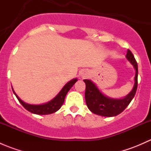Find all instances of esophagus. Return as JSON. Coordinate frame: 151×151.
<instances>
[{
    "label": "esophagus",
    "mask_w": 151,
    "mask_h": 151,
    "mask_svg": "<svg viewBox=\"0 0 151 151\" xmlns=\"http://www.w3.org/2000/svg\"><path fill=\"white\" fill-rule=\"evenodd\" d=\"M81 76H82V77H83V78H85V77H86V76H87L86 73H85V72H83V73H82Z\"/></svg>",
    "instance_id": "1"
}]
</instances>
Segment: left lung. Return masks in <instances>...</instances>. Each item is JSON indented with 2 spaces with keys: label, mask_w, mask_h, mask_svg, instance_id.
I'll return each instance as SVG.
<instances>
[{
  "label": "left lung",
  "mask_w": 151,
  "mask_h": 151,
  "mask_svg": "<svg viewBox=\"0 0 151 151\" xmlns=\"http://www.w3.org/2000/svg\"><path fill=\"white\" fill-rule=\"evenodd\" d=\"M126 58L134 67L136 74L134 77V85L132 91L123 99H112L101 93L96 85L89 80H84L85 83V101L88 109L94 114L104 117H113L119 115L130 104L134 97L137 89L138 66L134 56L132 52L128 50Z\"/></svg>",
  "instance_id": "obj_1"
}]
</instances>
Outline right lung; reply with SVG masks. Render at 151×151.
Instances as JSON below:
<instances>
[{
	"instance_id": "right-lung-1",
	"label": "right lung",
	"mask_w": 151,
	"mask_h": 151,
	"mask_svg": "<svg viewBox=\"0 0 151 151\" xmlns=\"http://www.w3.org/2000/svg\"><path fill=\"white\" fill-rule=\"evenodd\" d=\"M77 81V79H73L71 81L67 83L66 85H64L61 91L59 92V93L49 102L46 103V104H40V105H34V104H29L27 103L24 102L23 101L20 99L19 97L17 96L16 93H15L14 91L12 88L14 93L15 94L16 97L17 98L18 101H19L21 104L29 111V112H32L33 114H36V115H48V114L54 113V112H57L61 106L63 105V102H64L65 97H66L67 93L68 92L71 87L74 85V83Z\"/></svg>"
}]
</instances>
